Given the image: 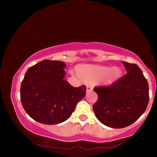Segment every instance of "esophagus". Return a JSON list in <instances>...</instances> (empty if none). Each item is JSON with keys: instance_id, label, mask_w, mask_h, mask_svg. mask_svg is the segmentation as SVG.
I'll list each match as a JSON object with an SVG mask.
<instances>
[{"instance_id": "34e87169", "label": "esophagus", "mask_w": 157, "mask_h": 157, "mask_svg": "<svg viewBox=\"0 0 157 157\" xmlns=\"http://www.w3.org/2000/svg\"><path fill=\"white\" fill-rule=\"evenodd\" d=\"M93 86H91V85H88L87 86H86V91H92V90H93Z\"/></svg>"}]
</instances>
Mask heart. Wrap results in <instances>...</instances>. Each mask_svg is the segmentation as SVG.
<instances>
[{
    "instance_id": "1",
    "label": "heart",
    "mask_w": 157,
    "mask_h": 157,
    "mask_svg": "<svg viewBox=\"0 0 157 157\" xmlns=\"http://www.w3.org/2000/svg\"><path fill=\"white\" fill-rule=\"evenodd\" d=\"M121 70L118 67L109 68L107 66L95 65H83L78 68V74L81 78L86 82L96 80L103 77L106 82H111L119 78Z\"/></svg>"
}]
</instances>
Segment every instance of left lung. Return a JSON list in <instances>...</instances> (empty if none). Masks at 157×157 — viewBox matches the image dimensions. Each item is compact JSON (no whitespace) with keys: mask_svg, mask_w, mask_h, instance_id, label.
<instances>
[{"mask_svg":"<svg viewBox=\"0 0 157 157\" xmlns=\"http://www.w3.org/2000/svg\"><path fill=\"white\" fill-rule=\"evenodd\" d=\"M126 74L109 86L95 87L98 100L93 106L96 118L105 126L121 128L144 113L149 100V85L136 64L122 62Z\"/></svg>","mask_w":157,"mask_h":157,"instance_id":"left-lung-1","label":"left lung"}]
</instances>
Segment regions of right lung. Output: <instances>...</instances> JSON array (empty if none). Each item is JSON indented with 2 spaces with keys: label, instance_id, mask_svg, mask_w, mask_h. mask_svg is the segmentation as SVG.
Segmentation results:
<instances>
[{
  "label": "right lung",
  "instance_id": "1",
  "mask_svg": "<svg viewBox=\"0 0 157 157\" xmlns=\"http://www.w3.org/2000/svg\"><path fill=\"white\" fill-rule=\"evenodd\" d=\"M64 62L44 60L30 67L21 86V101L28 114L41 124H57L71 116L86 87L64 80Z\"/></svg>",
  "mask_w": 157,
  "mask_h": 157
}]
</instances>
